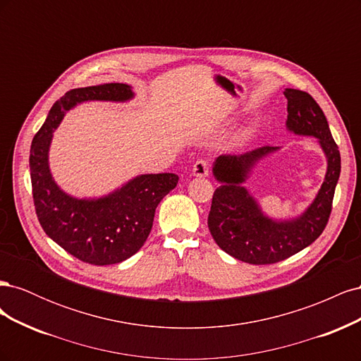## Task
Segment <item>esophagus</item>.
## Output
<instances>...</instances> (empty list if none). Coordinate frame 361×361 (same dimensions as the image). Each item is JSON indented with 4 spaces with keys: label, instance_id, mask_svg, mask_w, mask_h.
Here are the masks:
<instances>
[{
    "label": "esophagus",
    "instance_id": "34e87169",
    "mask_svg": "<svg viewBox=\"0 0 361 361\" xmlns=\"http://www.w3.org/2000/svg\"><path fill=\"white\" fill-rule=\"evenodd\" d=\"M211 171V161L209 159H197L192 166V174L194 176L204 178Z\"/></svg>",
    "mask_w": 361,
    "mask_h": 361
}]
</instances>
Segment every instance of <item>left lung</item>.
<instances>
[{"instance_id": "left-lung-1", "label": "left lung", "mask_w": 361, "mask_h": 361, "mask_svg": "<svg viewBox=\"0 0 361 361\" xmlns=\"http://www.w3.org/2000/svg\"><path fill=\"white\" fill-rule=\"evenodd\" d=\"M288 129L319 140L329 167L314 202L297 220L272 221L260 212L243 182L251 167L276 146H262L243 155L218 157L214 174L221 187L212 195L207 227L214 241L227 255L251 265H269L285 260L319 238L330 220L334 190L341 176V152L333 140L329 122L313 97L301 90L286 89Z\"/></svg>"}]
</instances>
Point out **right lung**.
Listing matches in <instances>:
<instances>
[{
  "label": "right lung",
  "mask_w": 361,
  "mask_h": 361,
  "mask_svg": "<svg viewBox=\"0 0 361 361\" xmlns=\"http://www.w3.org/2000/svg\"><path fill=\"white\" fill-rule=\"evenodd\" d=\"M130 97V87L120 82L69 90L52 105L30 150L32 202L42 228L73 257L97 267L123 262L143 247L158 203L176 187L179 178L173 173L141 174L104 199L78 200L52 180L48 149L52 130L73 105Z\"/></svg>",
  "instance_id": "right-lung-1"
}]
</instances>
